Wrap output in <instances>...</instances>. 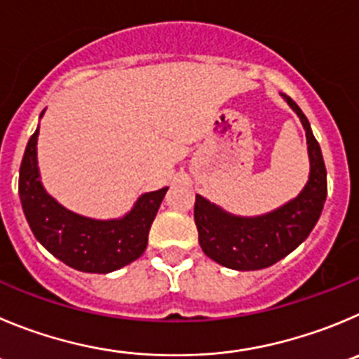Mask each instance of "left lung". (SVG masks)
Listing matches in <instances>:
<instances>
[{
  "label": "left lung",
  "mask_w": 359,
  "mask_h": 359,
  "mask_svg": "<svg viewBox=\"0 0 359 359\" xmlns=\"http://www.w3.org/2000/svg\"><path fill=\"white\" fill-rule=\"evenodd\" d=\"M283 97L306 130L310 179L301 195L280 209L259 217L232 216L196 195L195 223L200 246L214 262L230 269H264L289 255L310 236L326 202V166L319 143L299 106L290 97Z\"/></svg>",
  "instance_id": "1"
}]
</instances>
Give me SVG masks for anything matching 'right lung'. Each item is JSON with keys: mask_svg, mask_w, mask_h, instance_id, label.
I'll return each instance as SVG.
<instances>
[{"mask_svg": "<svg viewBox=\"0 0 359 359\" xmlns=\"http://www.w3.org/2000/svg\"><path fill=\"white\" fill-rule=\"evenodd\" d=\"M36 136L39 129L26 145L19 170V196L36 241L63 264L83 273H111L142 257L168 187L145 193L122 219L99 221L70 212L42 187Z\"/></svg>", "mask_w": 359, "mask_h": 359, "instance_id": "right-lung-1", "label": "right lung"}]
</instances>
